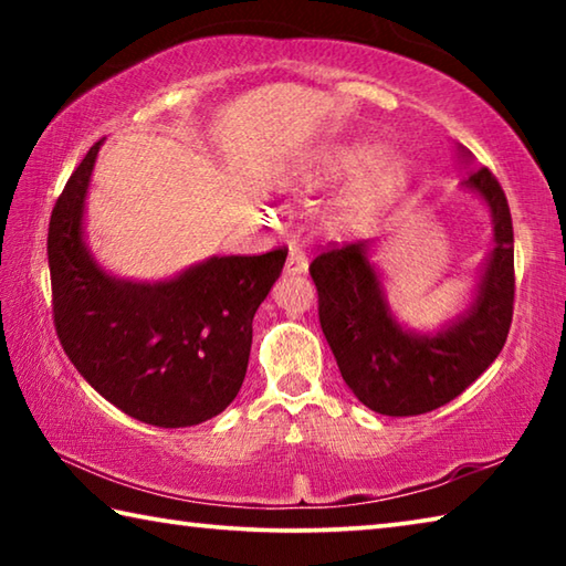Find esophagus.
Listing matches in <instances>:
<instances>
[{
  "label": "esophagus",
  "instance_id": "obj_1",
  "mask_svg": "<svg viewBox=\"0 0 566 566\" xmlns=\"http://www.w3.org/2000/svg\"><path fill=\"white\" fill-rule=\"evenodd\" d=\"M284 270H286V274H302V272H306V254H304L302 247H296V244L290 247V254H286Z\"/></svg>",
  "mask_w": 566,
  "mask_h": 566
}]
</instances>
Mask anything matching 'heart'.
I'll return each mask as SVG.
<instances>
[{
  "label": "heart",
  "instance_id": "b5f03b06",
  "mask_svg": "<svg viewBox=\"0 0 566 566\" xmlns=\"http://www.w3.org/2000/svg\"><path fill=\"white\" fill-rule=\"evenodd\" d=\"M369 157V149L367 147H349V149H337L332 151L329 159H327V169L337 171V169H352L361 165L364 159ZM395 171L397 167L391 165V161H385V165L377 167L375 171L367 179H361L357 189L352 191L349 197V205L352 207H367L369 202H375V197H379L385 187L389 185L391 179H395Z\"/></svg>",
  "mask_w": 566,
  "mask_h": 566
}]
</instances>
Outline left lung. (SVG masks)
<instances>
[{
	"instance_id": "1",
	"label": "left lung",
	"mask_w": 566,
	"mask_h": 566,
	"mask_svg": "<svg viewBox=\"0 0 566 566\" xmlns=\"http://www.w3.org/2000/svg\"><path fill=\"white\" fill-rule=\"evenodd\" d=\"M494 217V252L462 319L427 337L401 329L367 260L369 242L329 244L310 264L319 324L349 389L387 417H415L462 395L502 352L514 314V232L504 189L486 167L467 171Z\"/></svg>"
}]
</instances>
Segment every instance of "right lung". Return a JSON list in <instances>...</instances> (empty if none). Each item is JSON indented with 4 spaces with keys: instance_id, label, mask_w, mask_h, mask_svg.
<instances>
[{
    "instance_id": "add662e5",
    "label": "right lung",
    "mask_w": 566,
    "mask_h": 566,
    "mask_svg": "<svg viewBox=\"0 0 566 566\" xmlns=\"http://www.w3.org/2000/svg\"><path fill=\"white\" fill-rule=\"evenodd\" d=\"M99 145L66 179L50 217L56 337L76 371L124 415L167 429L199 424L242 387L254 312L282 274L286 249L212 256L159 284L112 280L82 242Z\"/></svg>"
}]
</instances>
